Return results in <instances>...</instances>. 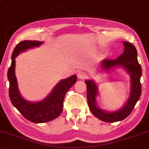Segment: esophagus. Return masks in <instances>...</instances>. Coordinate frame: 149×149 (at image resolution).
<instances>
[{"mask_svg": "<svg viewBox=\"0 0 149 149\" xmlns=\"http://www.w3.org/2000/svg\"><path fill=\"white\" fill-rule=\"evenodd\" d=\"M86 74L84 72H82V71H80V72L78 73V78L80 80H84L85 78H86Z\"/></svg>", "mask_w": 149, "mask_h": 149, "instance_id": "esophagus-1", "label": "esophagus"}]
</instances>
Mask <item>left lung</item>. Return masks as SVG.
I'll return each instance as SVG.
<instances>
[{"label":"left lung","instance_id":"1","mask_svg":"<svg viewBox=\"0 0 149 149\" xmlns=\"http://www.w3.org/2000/svg\"><path fill=\"white\" fill-rule=\"evenodd\" d=\"M123 43L125 47L123 53L114 60H103L101 62L100 69L109 71L114 67H123L130 76V95L124 106L114 112H108L101 109L96 102V97L99 93L96 83L94 80H85L84 82L86 84L87 101L91 112L95 117L107 123L120 121L127 117L134 108L137 102L139 100L142 93V86L140 84L142 68L138 61L137 50L131 43L123 41Z\"/></svg>","mask_w":149,"mask_h":149}]
</instances>
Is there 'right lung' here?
Segmentation results:
<instances>
[{"label":"right lung","instance_id":"add662e5","mask_svg":"<svg viewBox=\"0 0 149 149\" xmlns=\"http://www.w3.org/2000/svg\"><path fill=\"white\" fill-rule=\"evenodd\" d=\"M43 43V41H39L26 40L19 43L13 49L11 56V64L7 72V78L9 82L10 100L13 106L23 115L26 119L34 123L50 121L60 116L63 111L65 95L77 80L76 75L61 80L46 97L40 102H29L22 97L15 74V59L19 53L33 47H39Z\"/></svg>","mask_w":149,"mask_h":149}]
</instances>
